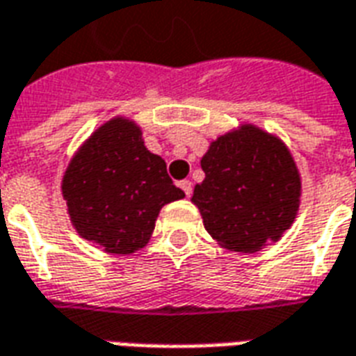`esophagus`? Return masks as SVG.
Instances as JSON below:
<instances>
[{
  "mask_svg": "<svg viewBox=\"0 0 356 356\" xmlns=\"http://www.w3.org/2000/svg\"><path fill=\"white\" fill-rule=\"evenodd\" d=\"M179 186H181V191H183V193H185L186 196H191V194H193V183H191L188 179H185V181H181V183H179Z\"/></svg>",
  "mask_w": 356,
  "mask_h": 356,
  "instance_id": "1",
  "label": "esophagus"
}]
</instances>
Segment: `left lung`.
<instances>
[{
  "mask_svg": "<svg viewBox=\"0 0 356 356\" xmlns=\"http://www.w3.org/2000/svg\"><path fill=\"white\" fill-rule=\"evenodd\" d=\"M200 163L206 179L194 186L193 204L221 248L255 254L296 221L301 177L276 135L242 124L211 140Z\"/></svg>",
  "mask_w": 356,
  "mask_h": 356,
  "instance_id": "1",
  "label": "left lung"
}]
</instances>
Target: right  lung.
<instances>
[{"mask_svg": "<svg viewBox=\"0 0 356 356\" xmlns=\"http://www.w3.org/2000/svg\"><path fill=\"white\" fill-rule=\"evenodd\" d=\"M60 188L81 238L118 255L147 246L160 209L185 198L165 162L145 147L139 125L124 116L91 133L72 156Z\"/></svg>", "mask_w": 356, "mask_h": 356, "instance_id": "add662e5", "label": "right lung"}]
</instances>
